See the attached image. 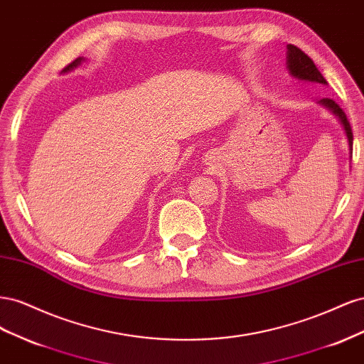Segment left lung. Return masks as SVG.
<instances>
[{"label": "left lung", "instance_id": "obj_1", "mask_svg": "<svg viewBox=\"0 0 364 364\" xmlns=\"http://www.w3.org/2000/svg\"><path fill=\"white\" fill-rule=\"evenodd\" d=\"M285 63H287V70L291 74V77H294V79L301 80V82H308V83L328 85V82L323 79L321 71L317 70L314 62L308 58L302 50L291 46V43H289L287 46V62ZM316 103L325 107L326 111H329L333 115H336L337 119L340 121V124L343 126V130H345L346 138H348L349 159H350L352 158V141H354V138H352V130H350L349 121H348L345 112L341 111V107L334 100H331V98H321V100H317Z\"/></svg>", "mask_w": 364, "mask_h": 364}]
</instances>
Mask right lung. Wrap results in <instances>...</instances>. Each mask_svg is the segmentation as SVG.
<instances>
[{
  "instance_id": "1",
  "label": "right lung",
  "mask_w": 364,
  "mask_h": 364,
  "mask_svg": "<svg viewBox=\"0 0 364 364\" xmlns=\"http://www.w3.org/2000/svg\"><path fill=\"white\" fill-rule=\"evenodd\" d=\"M85 60H86L85 58H77L73 63H70V65H68L67 68H63V70H62V74H65V73H71V71H73V70H75L77 67H80V65H82Z\"/></svg>"
}]
</instances>
